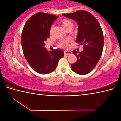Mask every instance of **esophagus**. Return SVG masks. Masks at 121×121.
<instances>
[{
  "label": "esophagus",
  "mask_w": 121,
  "mask_h": 121,
  "mask_svg": "<svg viewBox=\"0 0 121 121\" xmlns=\"http://www.w3.org/2000/svg\"><path fill=\"white\" fill-rule=\"evenodd\" d=\"M64 53H65V56H68V55L69 54H71L72 52H71V51H64Z\"/></svg>",
  "instance_id": "esophagus-1"
}]
</instances>
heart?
Returning a JSON list of instances; mask_svg holds the SVG:
<instances>
[{
    "label": "heart",
    "mask_w": 121,
    "mask_h": 121,
    "mask_svg": "<svg viewBox=\"0 0 121 121\" xmlns=\"http://www.w3.org/2000/svg\"><path fill=\"white\" fill-rule=\"evenodd\" d=\"M62 25L63 26V27L64 28L65 30L67 28L69 27V26H73V24L72 22L68 20H63L62 21ZM68 40H61L60 42L59 43V46L62 48H66L68 46Z\"/></svg>",
    "instance_id": "obj_1"
}]
</instances>
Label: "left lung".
Returning <instances> with one entry per match:
<instances>
[{
  "label": "left lung",
  "instance_id": "left-lung-1",
  "mask_svg": "<svg viewBox=\"0 0 121 121\" xmlns=\"http://www.w3.org/2000/svg\"><path fill=\"white\" fill-rule=\"evenodd\" d=\"M62 15L77 22L76 42L83 45L84 50L81 52L73 51L77 60L71 65V69L77 74H87L95 68L102 55L104 35L101 26L92 14L85 11L80 10Z\"/></svg>",
  "mask_w": 121,
  "mask_h": 121
}]
</instances>
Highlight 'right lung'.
<instances>
[{
	"instance_id": "1",
	"label": "right lung",
	"mask_w": 121,
	"mask_h": 121,
	"mask_svg": "<svg viewBox=\"0 0 121 121\" xmlns=\"http://www.w3.org/2000/svg\"><path fill=\"white\" fill-rule=\"evenodd\" d=\"M58 16L39 12L31 16L22 32L21 44L24 56L35 71L47 74L56 69L59 60L64 56L62 50L48 51L45 42L50 37L53 22Z\"/></svg>"
}]
</instances>
